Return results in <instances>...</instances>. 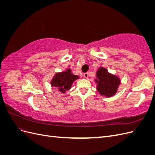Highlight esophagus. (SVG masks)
I'll list each match as a JSON object with an SVG mask.
<instances>
[{
	"label": "esophagus",
	"mask_w": 155,
	"mask_h": 155,
	"mask_svg": "<svg viewBox=\"0 0 155 155\" xmlns=\"http://www.w3.org/2000/svg\"><path fill=\"white\" fill-rule=\"evenodd\" d=\"M83 76L85 77V78H87L88 77V72H85V73H84V74H83Z\"/></svg>",
	"instance_id": "esophagus-1"
}]
</instances>
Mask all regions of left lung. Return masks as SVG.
Wrapping results in <instances>:
<instances>
[{"label": "left lung", "instance_id": "left-lung-1", "mask_svg": "<svg viewBox=\"0 0 155 155\" xmlns=\"http://www.w3.org/2000/svg\"><path fill=\"white\" fill-rule=\"evenodd\" d=\"M96 81L98 83L97 90L101 95L108 97L114 96L120 83V79L108 72L104 68H100L97 72Z\"/></svg>", "mask_w": 155, "mask_h": 155}]
</instances>
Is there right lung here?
<instances>
[{
	"instance_id": "add662e5",
	"label": "right lung",
	"mask_w": 155,
	"mask_h": 155,
	"mask_svg": "<svg viewBox=\"0 0 155 155\" xmlns=\"http://www.w3.org/2000/svg\"><path fill=\"white\" fill-rule=\"evenodd\" d=\"M78 78V76L70 73V70L68 69L67 72L55 74L51 83L53 87L58 88L60 92L64 93L71 88L72 83Z\"/></svg>"
}]
</instances>
